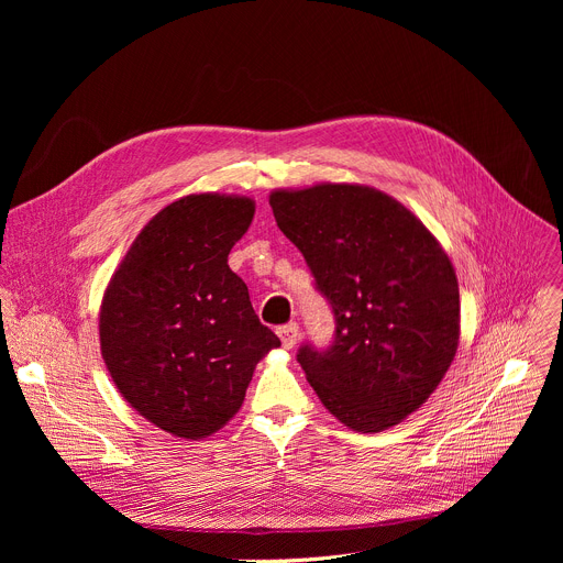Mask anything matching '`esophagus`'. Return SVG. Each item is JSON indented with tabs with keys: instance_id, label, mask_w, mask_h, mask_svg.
Here are the masks:
<instances>
[{
	"instance_id": "34e87169",
	"label": "esophagus",
	"mask_w": 563,
	"mask_h": 563,
	"mask_svg": "<svg viewBox=\"0 0 563 563\" xmlns=\"http://www.w3.org/2000/svg\"><path fill=\"white\" fill-rule=\"evenodd\" d=\"M278 338H280L285 349H291L294 344H297V340H299V323L291 321V323H287V327H280L278 329Z\"/></svg>"
}]
</instances>
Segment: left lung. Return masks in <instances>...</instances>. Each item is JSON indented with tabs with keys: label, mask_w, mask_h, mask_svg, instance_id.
<instances>
[{
	"label": "left lung",
	"mask_w": 563,
	"mask_h": 563,
	"mask_svg": "<svg viewBox=\"0 0 563 563\" xmlns=\"http://www.w3.org/2000/svg\"><path fill=\"white\" fill-rule=\"evenodd\" d=\"M269 205L335 312V342L297 356L317 397L353 431L404 422L459 349V280L445 249L406 205L367 185L274 189Z\"/></svg>",
	"instance_id": "obj_1"
}]
</instances>
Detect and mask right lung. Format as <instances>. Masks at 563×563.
Wrapping results in <instances>:
<instances>
[{
  "instance_id": "right-lung-1",
  "label": "right lung",
  "mask_w": 563,
  "mask_h": 563,
  "mask_svg": "<svg viewBox=\"0 0 563 563\" xmlns=\"http://www.w3.org/2000/svg\"><path fill=\"white\" fill-rule=\"evenodd\" d=\"M255 200L189 194L136 234L100 306V351L123 399L166 433L202 440L242 408L255 365L280 346L228 266Z\"/></svg>"
}]
</instances>
